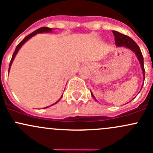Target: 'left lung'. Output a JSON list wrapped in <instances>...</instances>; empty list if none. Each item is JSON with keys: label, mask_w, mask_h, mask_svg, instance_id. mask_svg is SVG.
<instances>
[{"label": "left lung", "mask_w": 153, "mask_h": 153, "mask_svg": "<svg viewBox=\"0 0 153 153\" xmlns=\"http://www.w3.org/2000/svg\"><path fill=\"white\" fill-rule=\"evenodd\" d=\"M112 33L114 36L115 44L117 47H126V48L129 49V50H132L134 52H135L136 56L138 57V60H139V62H140L141 66H142V69L143 71V76H144V74H144V58H143V55L139 46L137 45V44H136V42L131 39V38L128 36L124 35V34L120 33L117 32V31H115V30H113ZM91 95L94 98V96H93L92 93H91ZM95 100H96V98H95Z\"/></svg>", "instance_id": "1"}]
</instances>
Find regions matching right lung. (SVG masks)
Instances as JSON below:
<instances>
[{
	"instance_id": "1",
	"label": "right lung",
	"mask_w": 153,
	"mask_h": 153,
	"mask_svg": "<svg viewBox=\"0 0 153 153\" xmlns=\"http://www.w3.org/2000/svg\"><path fill=\"white\" fill-rule=\"evenodd\" d=\"M52 28H50V27H40V28L37 29V30L34 31V32L31 33L30 34H29V35H27V36H26V37H25L24 39H22V41H21L20 43H19V44H18V45L17 46V47H16L15 51H14V54H13V55H12V57H11V59L10 63H9V69H10L11 65V63H12L13 60H14V57H15V55H17V53L18 52V50H19V49H20V47H22V46L23 45V44H24L25 43V42H27V41L28 40V39H30V38L33 36L36 35L37 33H50V32H52ZM62 96H63V95H62ZM62 96H61V98H62ZM60 99L58 100V101H57V102H55V103H53V104H52V105H54V104H55V103H57V102H58L59 101H60ZM46 108H47V107H46Z\"/></svg>"
}]
</instances>
